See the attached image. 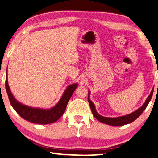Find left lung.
<instances>
[{
	"label": "left lung",
	"instance_id": "obj_1",
	"mask_svg": "<svg viewBox=\"0 0 158 158\" xmlns=\"http://www.w3.org/2000/svg\"><path fill=\"white\" fill-rule=\"evenodd\" d=\"M152 94H153V89L150 92V95L148 96L147 99L145 100V103H143V106L140 107L139 109H137L135 111L131 113V114H129L128 115H126V116H119L116 118H109V117H104L101 116L100 114H98L97 111L96 110V107L94 103L91 102L90 99V91H89L88 94V102L89 103V106H90V108L91 109V111H92V114L96 118L98 121L102 122L103 123L110 125V126H124V125L131 123L132 122L135 121V119H137L138 117H139L142 113L144 111V110L146 109L147 106L149 102L151 100Z\"/></svg>",
	"mask_w": 158,
	"mask_h": 158
}]
</instances>
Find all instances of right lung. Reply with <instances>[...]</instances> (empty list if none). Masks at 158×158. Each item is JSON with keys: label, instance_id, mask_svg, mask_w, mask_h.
<instances>
[{"label": "right lung", "instance_id": "add662e5", "mask_svg": "<svg viewBox=\"0 0 158 158\" xmlns=\"http://www.w3.org/2000/svg\"><path fill=\"white\" fill-rule=\"evenodd\" d=\"M77 86H78L77 84H72L68 86L59 102L51 109H42L39 108H32L23 104L15 99L8 85V74L6 71V89L12 107L23 118L37 124H49L56 122L58 119H60V118L64 114L67 103Z\"/></svg>", "mask_w": 158, "mask_h": 158}]
</instances>
